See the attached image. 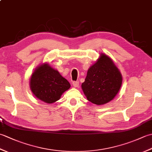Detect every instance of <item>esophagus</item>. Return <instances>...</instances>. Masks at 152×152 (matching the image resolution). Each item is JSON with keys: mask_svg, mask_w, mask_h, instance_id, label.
I'll use <instances>...</instances> for the list:
<instances>
[{"mask_svg": "<svg viewBox=\"0 0 152 152\" xmlns=\"http://www.w3.org/2000/svg\"><path fill=\"white\" fill-rule=\"evenodd\" d=\"M72 85L74 87V88H78L79 87V82H72Z\"/></svg>", "mask_w": 152, "mask_h": 152, "instance_id": "34e87169", "label": "esophagus"}]
</instances>
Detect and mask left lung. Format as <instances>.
Wrapping results in <instances>:
<instances>
[{
  "mask_svg": "<svg viewBox=\"0 0 152 152\" xmlns=\"http://www.w3.org/2000/svg\"><path fill=\"white\" fill-rule=\"evenodd\" d=\"M122 80L120 71L111 58L102 53L89 68L82 89L89 101L102 105L114 99L121 88Z\"/></svg>",
  "mask_w": 152,
  "mask_h": 152,
  "instance_id": "8db88e82",
  "label": "left lung"
}]
</instances>
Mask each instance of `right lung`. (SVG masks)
I'll return each instance as SVG.
<instances>
[{
	"mask_svg": "<svg viewBox=\"0 0 152 152\" xmlns=\"http://www.w3.org/2000/svg\"><path fill=\"white\" fill-rule=\"evenodd\" d=\"M30 89L36 97L48 104L59 100L64 92L70 88V83L50 64H39L32 74Z\"/></svg>",
	"mask_w": 152,
	"mask_h": 152,
	"instance_id": "obj_1",
	"label": "right lung"
}]
</instances>
